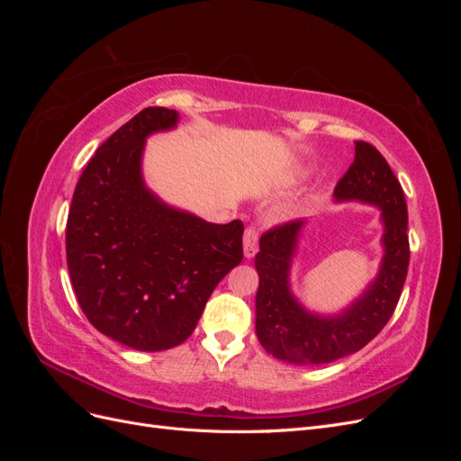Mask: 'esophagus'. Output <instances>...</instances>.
<instances>
[{
    "label": "esophagus",
    "instance_id": "obj_1",
    "mask_svg": "<svg viewBox=\"0 0 461 461\" xmlns=\"http://www.w3.org/2000/svg\"><path fill=\"white\" fill-rule=\"evenodd\" d=\"M258 254V232L256 229H246L244 232V258L252 259Z\"/></svg>",
    "mask_w": 461,
    "mask_h": 461
}]
</instances>
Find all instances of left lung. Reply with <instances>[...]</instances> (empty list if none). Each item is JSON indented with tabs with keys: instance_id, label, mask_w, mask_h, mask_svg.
<instances>
[{
	"instance_id": "left-lung-1",
	"label": "left lung",
	"mask_w": 461,
	"mask_h": 461,
	"mask_svg": "<svg viewBox=\"0 0 461 461\" xmlns=\"http://www.w3.org/2000/svg\"><path fill=\"white\" fill-rule=\"evenodd\" d=\"M350 169L334 188V202L381 209L383 258L379 271L337 313L313 312L292 292L290 273L308 225L305 219L265 232L256 269V334L265 352L294 366L330 364L361 350L388 323L406 283L410 263L408 207L386 159L367 142H356Z\"/></svg>"
}]
</instances>
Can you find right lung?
<instances>
[{"label": "right lung", "instance_id": "1", "mask_svg": "<svg viewBox=\"0 0 461 461\" xmlns=\"http://www.w3.org/2000/svg\"><path fill=\"white\" fill-rule=\"evenodd\" d=\"M178 119L175 109L148 107L111 134L82 171L67 219V265L82 312L140 352L185 342L221 278L242 261L239 219L207 222L146 185V140L175 131Z\"/></svg>", "mask_w": 461, "mask_h": 461}]
</instances>
